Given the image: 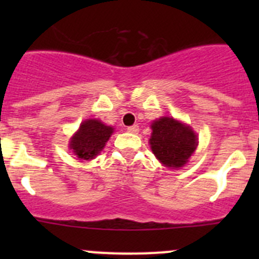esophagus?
<instances>
[{
	"label": "esophagus",
	"instance_id": "obj_1",
	"mask_svg": "<svg viewBox=\"0 0 259 259\" xmlns=\"http://www.w3.org/2000/svg\"><path fill=\"white\" fill-rule=\"evenodd\" d=\"M127 132L132 133V134H138V132H139V126L138 125H132V126H127Z\"/></svg>",
	"mask_w": 259,
	"mask_h": 259
}]
</instances>
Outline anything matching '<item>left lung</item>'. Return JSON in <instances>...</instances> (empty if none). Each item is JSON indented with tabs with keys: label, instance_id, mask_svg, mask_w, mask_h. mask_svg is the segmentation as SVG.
I'll list each match as a JSON object with an SVG mask.
<instances>
[{
	"label": "left lung",
	"instance_id": "left-lung-1",
	"mask_svg": "<svg viewBox=\"0 0 259 259\" xmlns=\"http://www.w3.org/2000/svg\"><path fill=\"white\" fill-rule=\"evenodd\" d=\"M151 151L163 165L179 169L188 163L198 146L197 134L184 122L163 116L151 122Z\"/></svg>",
	"mask_w": 259,
	"mask_h": 259
}]
</instances>
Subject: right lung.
I'll use <instances>...</instances> for the list:
<instances>
[{"label": "right lung", "instance_id": "obj_1", "mask_svg": "<svg viewBox=\"0 0 259 259\" xmlns=\"http://www.w3.org/2000/svg\"><path fill=\"white\" fill-rule=\"evenodd\" d=\"M114 133V127L103 124L98 119L81 122L79 130L70 142V149L79 160H91L103 150Z\"/></svg>", "mask_w": 259, "mask_h": 259}]
</instances>
